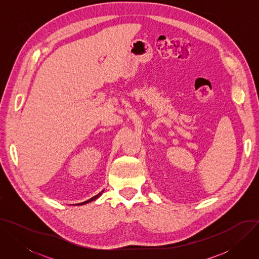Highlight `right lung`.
Returning a JSON list of instances; mask_svg holds the SVG:
<instances>
[{"instance_id": "obj_1", "label": "right lung", "mask_w": 259, "mask_h": 259, "mask_svg": "<svg viewBox=\"0 0 259 259\" xmlns=\"http://www.w3.org/2000/svg\"><path fill=\"white\" fill-rule=\"evenodd\" d=\"M102 193H103V191H101L99 194H97L96 196L92 197L91 199H89V200H87V201H85V202H82V203H79V204H72V205H85V204H87V203H90V202H92V201H94V200L98 199V198L101 196V194H102Z\"/></svg>"}]
</instances>
